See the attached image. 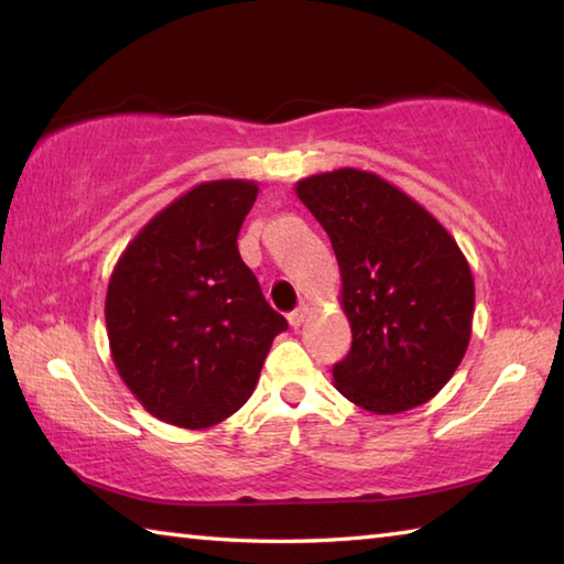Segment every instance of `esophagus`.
Masks as SVG:
<instances>
[{
    "label": "esophagus",
    "mask_w": 564,
    "mask_h": 564,
    "mask_svg": "<svg viewBox=\"0 0 564 564\" xmlns=\"http://www.w3.org/2000/svg\"><path fill=\"white\" fill-rule=\"evenodd\" d=\"M305 316H308V305L301 303L299 308H295L293 313H289V323H291L293 328H301V326H303V321H305Z\"/></svg>",
    "instance_id": "34e87169"
}]
</instances>
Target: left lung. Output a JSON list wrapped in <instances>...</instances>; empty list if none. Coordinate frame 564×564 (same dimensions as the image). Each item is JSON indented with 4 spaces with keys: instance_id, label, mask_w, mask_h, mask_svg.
<instances>
[{
    "instance_id": "left-lung-1",
    "label": "left lung",
    "mask_w": 564,
    "mask_h": 564,
    "mask_svg": "<svg viewBox=\"0 0 564 564\" xmlns=\"http://www.w3.org/2000/svg\"><path fill=\"white\" fill-rule=\"evenodd\" d=\"M295 196L336 251L352 343L333 366L336 388L376 415L441 393L473 333L475 281L445 226L373 171L301 178Z\"/></svg>"
}]
</instances>
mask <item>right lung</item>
Masks as SVG:
<instances>
[{
	"instance_id": "right-lung-1",
	"label": "right lung",
	"mask_w": 564,
	"mask_h": 564,
	"mask_svg": "<svg viewBox=\"0 0 564 564\" xmlns=\"http://www.w3.org/2000/svg\"><path fill=\"white\" fill-rule=\"evenodd\" d=\"M256 196V181H204L151 218L113 265L104 303L113 366L164 423L202 431L234 415L289 328L238 253Z\"/></svg>"
}]
</instances>
